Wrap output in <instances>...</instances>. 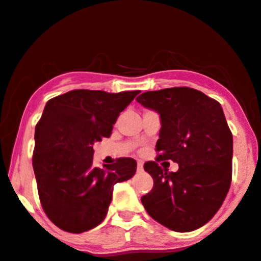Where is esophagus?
<instances>
[{"label": "esophagus", "mask_w": 261, "mask_h": 261, "mask_svg": "<svg viewBox=\"0 0 261 261\" xmlns=\"http://www.w3.org/2000/svg\"><path fill=\"white\" fill-rule=\"evenodd\" d=\"M143 170V163L139 162L137 163V171H142Z\"/></svg>", "instance_id": "34e87169"}]
</instances>
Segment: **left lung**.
I'll use <instances>...</instances> for the list:
<instances>
[{
    "instance_id": "1",
    "label": "left lung",
    "mask_w": 261,
    "mask_h": 261,
    "mask_svg": "<svg viewBox=\"0 0 261 261\" xmlns=\"http://www.w3.org/2000/svg\"><path fill=\"white\" fill-rule=\"evenodd\" d=\"M141 105L158 112L162 127L155 162L143 168L153 188L141 197L150 218L172 231L188 232L206 224L224 202L232 178V133L218 100L191 87L147 91ZM179 164L176 173L159 166Z\"/></svg>"
}]
</instances>
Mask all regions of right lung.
Here are the masks:
<instances>
[{
	"instance_id": "1",
	"label": "right lung",
	"mask_w": 261,
	"mask_h": 261,
	"mask_svg": "<svg viewBox=\"0 0 261 261\" xmlns=\"http://www.w3.org/2000/svg\"><path fill=\"white\" fill-rule=\"evenodd\" d=\"M139 91L73 90L46 103L35 127L33 168L43 212L57 227L81 233L106 218L113 188L136 172L133 158L93 166V143L109 137Z\"/></svg>"
}]
</instances>
